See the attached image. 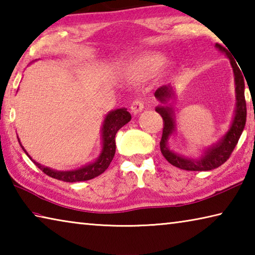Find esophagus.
I'll return each instance as SVG.
<instances>
[{"label":"esophagus","mask_w":255,"mask_h":255,"mask_svg":"<svg viewBox=\"0 0 255 255\" xmlns=\"http://www.w3.org/2000/svg\"><path fill=\"white\" fill-rule=\"evenodd\" d=\"M144 108H145L144 101L143 100H139V99H137V100H135V101L131 103L130 110H131V112H132L133 115H137V114H139V112L143 111Z\"/></svg>","instance_id":"34e87169"}]
</instances>
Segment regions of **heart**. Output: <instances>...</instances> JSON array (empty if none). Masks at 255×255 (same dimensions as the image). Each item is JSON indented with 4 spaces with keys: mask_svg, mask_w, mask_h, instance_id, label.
Masks as SVG:
<instances>
[{
    "mask_svg": "<svg viewBox=\"0 0 255 255\" xmlns=\"http://www.w3.org/2000/svg\"><path fill=\"white\" fill-rule=\"evenodd\" d=\"M161 60H162L161 57H157V56H153V57L145 58L143 60V63L140 64V67H139L140 73H145V72L149 71L150 68L158 66L159 63H161Z\"/></svg>",
    "mask_w": 255,
    "mask_h": 255,
    "instance_id": "heart-1",
    "label": "heart"
}]
</instances>
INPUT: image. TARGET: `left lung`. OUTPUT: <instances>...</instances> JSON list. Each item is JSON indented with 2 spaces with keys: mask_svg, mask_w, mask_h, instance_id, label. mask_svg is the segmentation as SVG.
I'll return each instance as SVG.
<instances>
[{
  "mask_svg": "<svg viewBox=\"0 0 255 255\" xmlns=\"http://www.w3.org/2000/svg\"><path fill=\"white\" fill-rule=\"evenodd\" d=\"M216 48L225 53L230 59L231 65L234 73L235 81V94H236V107L234 111V117L227 132L224 135L217 143L206 148L199 157L191 158L182 156L178 153L171 150L169 147V139L175 131V117L173 108L170 105V100L174 98V88L171 84L163 85L155 91L154 96L161 102V106L155 108V111L162 116L164 127L162 139L159 141V147L163 156L166 161L179 169L187 171H209L221 166L230 158L231 154L234 150L240 137L243 132V129L247 123V102L244 97V76L242 74L239 65L235 59L232 57L230 53L223 46L216 44Z\"/></svg>",
  "mask_w": 255,
  "mask_h": 255,
  "instance_id": "8db88e82",
  "label": "left lung"
}]
</instances>
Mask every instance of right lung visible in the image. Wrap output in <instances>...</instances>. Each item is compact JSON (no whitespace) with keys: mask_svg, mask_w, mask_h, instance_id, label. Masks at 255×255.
Here are the masks:
<instances>
[{"mask_svg":"<svg viewBox=\"0 0 255 255\" xmlns=\"http://www.w3.org/2000/svg\"><path fill=\"white\" fill-rule=\"evenodd\" d=\"M131 116L127 111L126 108H122V109H116L110 111L109 114L106 116L105 120H103L102 128H101V138H102V149L99 157L92 163L86 164V165L79 167L76 170H70V171H57L53 170L50 167H47L41 165L38 162L32 159V157L27 153V150L23 148L21 145L20 139L18 138L21 147L24 150V153L28 155L29 158L36 164V166L46 173L47 175L51 176V178L57 179L64 182H79V181H88L91 180L96 176L102 174L108 166L110 165L112 158L115 156L116 153V133L120 128L130 122Z\"/></svg>","mask_w":255,"mask_h":255,"instance_id":"right-lung-1","label":"right lung"}]
</instances>
